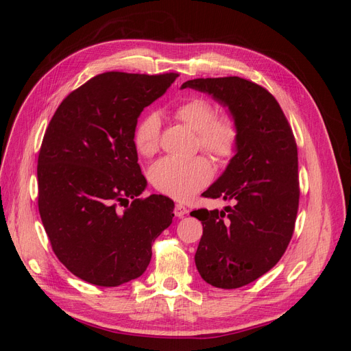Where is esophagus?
Instances as JSON below:
<instances>
[{
    "label": "esophagus",
    "instance_id": "esophagus-1",
    "mask_svg": "<svg viewBox=\"0 0 351 351\" xmlns=\"http://www.w3.org/2000/svg\"><path fill=\"white\" fill-rule=\"evenodd\" d=\"M174 214H176V217H178V218H183L184 215L189 214V209H187L184 205H182V204H177L176 208H174Z\"/></svg>",
    "mask_w": 351,
    "mask_h": 351
}]
</instances>
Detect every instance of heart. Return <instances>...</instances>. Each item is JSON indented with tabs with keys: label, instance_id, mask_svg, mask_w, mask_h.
<instances>
[{
	"label": "heart",
	"instance_id": "b5f03b06",
	"mask_svg": "<svg viewBox=\"0 0 351 351\" xmlns=\"http://www.w3.org/2000/svg\"><path fill=\"white\" fill-rule=\"evenodd\" d=\"M174 117L189 129L197 133V147L218 161H228L236 154L240 142V127L231 112L217 114L215 105L202 97L189 98L177 105ZM161 121L156 114H146L137 123L133 142L136 151L143 156H152L159 147ZM214 168L208 158L190 159L162 158L151 168L154 187L169 197L187 200L208 186Z\"/></svg>",
	"mask_w": 351,
	"mask_h": 351
}]
</instances>
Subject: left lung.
I'll list each match as a JSON object with an SVG mask.
<instances>
[{
    "instance_id": "8db88e82",
    "label": "left lung",
    "mask_w": 351,
    "mask_h": 351,
    "mask_svg": "<svg viewBox=\"0 0 351 351\" xmlns=\"http://www.w3.org/2000/svg\"><path fill=\"white\" fill-rule=\"evenodd\" d=\"M210 95L236 117L240 142L205 197L232 200L224 210L197 209L204 234L195 254L208 284L239 289L267 274L291 240L299 209V162L293 130L272 95L237 76L182 84Z\"/></svg>"
}]
</instances>
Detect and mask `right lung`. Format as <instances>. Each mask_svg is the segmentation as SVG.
I'll return each mask as SVG.
<instances>
[{"mask_svg":"<svg viewBox=\"0 0 351 351\" xmlns=\"http://www.w3.org/2000/svg\"><path fill=\"white\" fill-rule=\"evenodd\" d=\"M176 77L98 74L60 104L47 127L38 158L39 214L57 258L83 281L117 287L141 277L155 239L171 226V199H139L146 178L133 136L143 108Z\"/></svg>","mask_w":351,"mask_h":351,"instance_id":"right-lung-1","label":"right lung"}]
</instances>
